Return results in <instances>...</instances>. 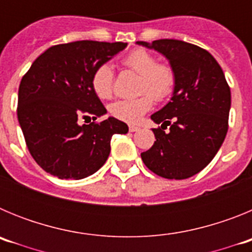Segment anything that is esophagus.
<instances>
[{
	"instance_id": "obj_1",
	"label": "esophagus",
	"mask_w": 252,
	"mask_h": 252,
	"mask_svg": "<svg viewBox=\"0 0 252 252\" xmlns=\"http://www.w3.org/2000/svg\"><path fill=\"white\" fill-rule=\"evenodd\" d=\"M128 130H130L131 132H135V131H139L140 127L136 126V125H128Z\"/></svg>"
}]
</instances>
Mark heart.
I'll use <instances>...</instances> for the list:
<instances>
[{"label":"heart","instance_id":"1","mask_svg":"<svg viewBox=\"0 0 252 252\" xmlns=\"http://www.w3.org/2000/svg\"><path fill=\"white\" fill-rule=\"evenodd\" d=\"M122 65L140 74L137 91L141 93L135 98L120 99L110 106V113L120 121L135 124L151 110L154 99H168L177 87L175 69L168 63H159L157 57L145 49H135L122 58ZM115 74L110 65L97 66L91 78L93 92L101 99H108L113 94Z\"/></svg>","mask_w":252,"mask_h":252}]
</instances>
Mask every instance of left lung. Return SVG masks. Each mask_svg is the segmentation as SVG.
I'll return each mask as SVG.
<instances>
[{
  "label": "left lung",
  "instance_id": "obj_1",
  "mask_svg": "<svg viewBox=\"0 0 252 252\" xmlns=\"http://www.w3.org/2000/svg\"><path fill=\"white\" fill-rule=\"evenodd\" d=\"M165 55L177 73L171 101L151 120L157 141L141 159L153 173L166 179H187L215 158L228 130L230 86L208 51L182 40L137 41ZM169 126V131L165 128Z\"/></svg>",
  "mask_w": 252,
  "mask_h": 252
}]
</instances>
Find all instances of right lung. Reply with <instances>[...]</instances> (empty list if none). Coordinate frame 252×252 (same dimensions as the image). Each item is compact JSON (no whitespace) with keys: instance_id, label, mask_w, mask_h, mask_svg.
<instances>
[{"instance_id":"right-lung-1","label":"right lung","mask_w":252,"mask_h":252,"mask_svg":"<svg viewBox=\"0 0 252 252\" xmlns=\"http://www.w3.org/2000/svg\"><path fill=\"white\" fill-rule=\"evenodd\" d=\"M126 46L92 40L59 44L22 77L17 119L31 157L46 173L59 179L88 177L106 162L113 135L127 133L117 119L95 121L106 108L91 86L94 69ZM87 118L94 121L79 124Z\"/></svg>"}]
</instances>
